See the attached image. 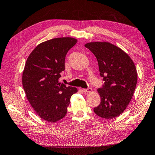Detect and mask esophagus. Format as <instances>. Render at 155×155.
I'll return each instance as SVG.
<instances>
[{
    "label": "esophagus",
    "instance_id": "1",
    "mask_svg": "<svg viewBox=\"0 0 155 155\" xmlns=\"http://www.w3.org/2000/svg\"><path fill=\"white\" fill-rule=\"evenodd\" d=\"M91 91H92L91 88H87V89H83V91H84V93H91Z\"/></svg>",
    "mask_w": 155,
    "mask_h": 155
}]
</instances>
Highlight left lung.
<instances>
[{"label":"left lung","instance_id":"1","mask_svg":"<svg viewBox=\"0 0 155 155\" xmlns=\"http://www.w3.org/2000/svg\"><path fill=\"white\" fill-rule=\"evenodd\" d=\"M97 60L100 76L105 81L97 89L100 104L94 108L98 116L112 119L122 114L131 101L137 83L134 63L120 48L106 41L84 45Z\"/></svg>","mask_w":155,"mask_h":155}]
</instances>
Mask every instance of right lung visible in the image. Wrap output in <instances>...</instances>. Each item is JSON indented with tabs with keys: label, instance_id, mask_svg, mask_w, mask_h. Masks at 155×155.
<instances>
[{
	"label": "right lung",
	"instance_id": "1",
	"mask_svg": "<svg viewBox=\"0 0 155 155\" xmlns=\"http://www.w3.org/2000/svg\"><path fill=\"white\" fill-rule=\"evenodd\" d=\"M77 42L72 38L42 42L25 62L22 83L27 99L36 114L48 122H56L66 116L71 96L78 91L58 81L65 69L66 54Z\"/></svg>",
	"mask_w": 155,
	"mask_h": 155
}]
</instances>
